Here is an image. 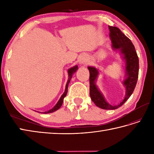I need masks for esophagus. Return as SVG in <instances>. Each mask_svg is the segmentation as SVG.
Returning <instances> with one entry per match:
<instances>
[{
    "mask_svg": "<svg viewBox=\"0 0 154 154\" xmlns=\"http://www.w3.org/2000/svg\"><path fill=\"white\" fill-rule=\"evenodd\" d=\"M86 57L85 56H81L80 58H79V63L80 64H84L85 63V61H86Z\"/></svg>",
    "mask_w": 154,
    "mask_h": 154,
    "instance_id": "1",
    "label": "esophagus"
}]
</instances>
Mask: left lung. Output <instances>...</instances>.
Instances as JSON below:
<instances>
[{"instance_id":"left-lung-1","label":"left lung","mask_w":154,"mask_h":154,"mask_svg":"<svg viewBox=\"0 0 154 154\" xmlns=\"http://www.w3.org/2000/svg\"><path fill=\"white\" fill-rule=\"evenodd\" d=\"M110 30V38L112 42V47L114 50H119L124 55L126 61V78L124 81L126 87V95L124 99L118 105H110L107 103L103 94L96 86L95 80L99 70L95 67H88L89 70L90 83V96L93 102L98 107L105 110H114L121 106L132 95L136 85L138 78L139 60L135 50L134 45L130 39L126 37L119 28L114 26H109Z\"/></svg>"}]
</instances>
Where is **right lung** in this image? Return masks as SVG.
I'll return each instance as SVG.
<instances>
[{"label": "right lung", "mask_w": 154, "mask_h": 154, "mask_svg": "<svg viewBox=\"0 0 154 154\" xmlns=\"http://www.w3.org/2000/svg\"><path fill=\"white\" fill-rule=\"evenodd\" d=\"M78 69V67L77 65H75V66H74L73 67H71L68 70V75H69V79H68V81L67 82V84H66V86H65V92L63 93V94H62L61 98L60 99V100H59V101L57 102V103L55 104V106L53 108V109H51V110H48V111H46V112H44L43 113L44 114H48V113H51L53 112H55V110H58L60 108L62 104H63V99L65 98V97L67 95V89H68V85L70 81H71V79L72 77V75H73V74L75 73V71H76Z\"/></svg>", "instance_id": "obj_1"}]
</instances>
